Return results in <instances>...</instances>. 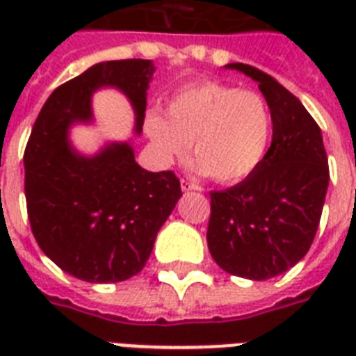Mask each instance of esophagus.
<instances>
[{
  "instance_id": "obj_1",
  "label": "esophagus",
  "mask_w": 356,
  "mask_h": 356,
  "mask_svg": "<svg viewBox=\"0 0 356 356\" xmlns=\"http://www.w3.org/2000/svg\"><path fill=\"white\" fill-rule=\"evenodd\" d=\"M181 188H183V192H190V190H201L200 184H194V183H190V181H181Z\"/></svg>"
}]
</instances>
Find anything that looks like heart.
<instances>
[{
  "mask_svg": "<svg viewBox=\"0 0 356 356\" xmlns=\"http://www.w3.org/2000/svg\"><path fill=\"white\" fill-rule=\"evenodd\" d=\"M144 131L162 164L183 159L218 183H236L259 168L271 138L270 108L257 92L200 83L177 92L166 113L149 108Z\"/></svg>",
  "mask_w": 356,
  "mask_h": 356,
  "instance_id": "1",
  "label": "heart"
}]
</instances>
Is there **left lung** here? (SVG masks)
<instances>
[{
  "label": "left lung",
  "instance_id": "8db88e82",
  "mask_svg": "<svg viewBox=\"0 0 356 356\" xmlns=\"http://www.w3.org/2000/svg\"><path fill=\"white\" fill-rule=\"evenodd\" d=\"M271 114V145L251 175L211 192L209 251L231 275L266 281L303 259L320 225L329 186L321 131L303 103L271 75L242 63Z\"/></svg>",
  "mask_w": 356,
  "mask_h": 356
}]
</instances>
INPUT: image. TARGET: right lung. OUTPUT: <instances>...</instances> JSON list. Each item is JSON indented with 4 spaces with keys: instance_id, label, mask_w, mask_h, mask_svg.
<instances>
[{
    "instance_id": "1",
    "label": "right lung",
    "mask_w": 356,
    "mask_h": 356,
    "mask_svg": "<svg viewBox=\"0 0 356 356\" xmlns=\"http://www.w3.org/2000/svg\"><path fill=\"white\" fill-rule=\"evenodd\" d=\"M153 60L97 63L53 90L25 147V200L40 249L70 275L86 282H120L136 275L156 233L181 197L173 172H147L134 161L131 140L81 153L70 129L92 123V96L116 88L142 133Z\"/></svg>"
}]
</instances>
